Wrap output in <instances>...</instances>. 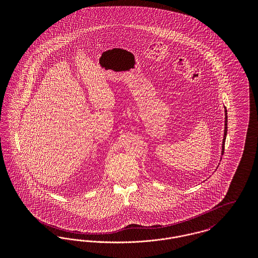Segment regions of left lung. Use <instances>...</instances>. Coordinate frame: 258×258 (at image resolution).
I'll list each match as a JSON object with an SVG mask.
<instances>
[{
  "instance_id": "obj_1",
  "label": "left lung",
  "mask_w": 258,
  "mask_h": 258,
  "mask_svg": "<svg viewBox=\"0 0 258 258\" xmlns=\"http://www.w3.org/2000/svg\"><path fill=\"white\" fill-rule=\"evenodd\" d=\"M224 113H225V120H224V135H223V139H222V146H221V155H223L224 152V142H225V138H226V133H227V111L226 108H224Z\"/></svg>"
}]
</instances>
